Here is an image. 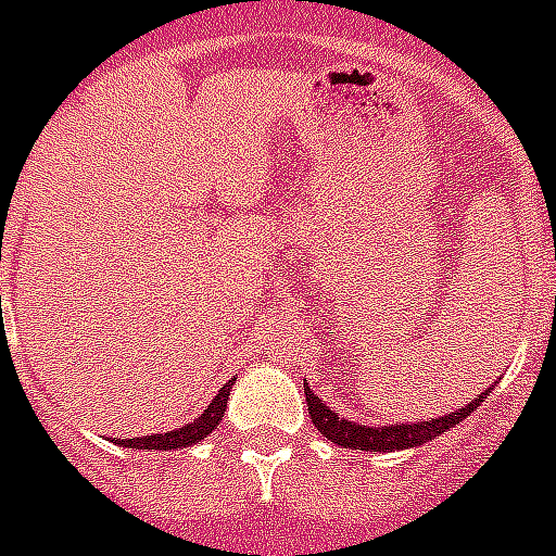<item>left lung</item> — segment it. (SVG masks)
Masks as SVG:
<instances>
[{"label": "left lung", "instance_id": "left-lung-1", "mask_svg": "<svg viewBox=\"0 0 556 556\" xmlns=\"http://www.w3.org/2000/svg\"><path fill=\"white\" fill-rule=\"evenodd\" d=\"M305 403H308V414L311 422L317 426V431L323 437H328L331 442L342 445V448L351 451H403V448H417L422 442L437 440L442 431H448L457 422L477 410V405L485 403V396L491 394L489 391H482L480 396H473L471 405H463V408L451 410L448 417L440 419H422V422H405V426H363V422H351V419L340 417L337 410H331L328 405L319 400L314 391L305 382Z\"/></svg>", "mask_w": 556, "mask_h": 556}]
</instances>
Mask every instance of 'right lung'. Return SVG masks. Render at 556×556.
Returning a JSON list of instances; mask_svg holds the SVG:
<instances>
[{"label": "right lung", "instance_id": "right-lung-1", "mask_svg": "<svg viewBox=\"0 0 556 556\" xmlns=\"http://www.w3.org/2000/svg\"><path fill=\"white\" fill-rule=\"evenodd\" d=\"M233 380L225 382L219 388V394L211 400L200 417L188 422V426L176 428V431H168V434H151V437H134V440H114L122 448H146V451H170V448H188V445H197L200 440H205L216 426L219 419L225 417V408H228V396H231Z\"/></svg>", "mask_w": 556, "mask_h": 556}]
</instances>
